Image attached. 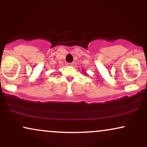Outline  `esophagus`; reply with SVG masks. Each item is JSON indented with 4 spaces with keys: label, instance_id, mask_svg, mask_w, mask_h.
<instances>
[{
    "label": "esophagus",
    "instance_id": "1",
    "mask_svg": "<svg viewBox=\"0 0 147 147\" xmlns=\"http://www.w3.org/2000/svg\"><path fill=\"white\" fill-rule=\"evenodd\" d=\"M67 65H68V66H72L74 65V63H68Z\"/></svg>",
    "mask_w": 147,
    "mask_h": 147
}]
</instances>
